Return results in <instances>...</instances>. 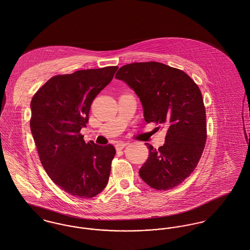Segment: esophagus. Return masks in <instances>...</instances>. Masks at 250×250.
Masks as SVG:
<instances>
[{"label": "esophagus", "mask_w": 250, "mask_h": 250, "mask_svg": "<svg viewBox=\"0 0 250 250\" xmlns=\"http://www.w3.org/2000/svg\"><path fill=\"white\" fill-rule=\"evenodd\" d=\"M127 144H128L127 142H123V141L118 142V143L115 145V149H116L117 151H120V150H122V149L127 145Z\"/></svg>", "instance_id": "obj_1"}]
</instances>
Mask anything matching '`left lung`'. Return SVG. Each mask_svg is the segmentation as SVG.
Here are the masks:
<instances>
[{
	"mask_svg": "<svg viewBox=\"0 0 250 250\" xmlns=\"http://www.w3.org/2000/svg\"><path fill=\"white\" fill-rule=\"evenodd\" d=\"M115 78L138 96L144 119L166 128L159 149L145 143L149 157L138 173L157 190L181 184L195 170L206 141V116L197 84L181 69L158 62L133 63L118 69Z\"/></svg>",
	"mask_w": 250,
	"mask_h": 250,
	"instance_id": "8db88e82",
	"label": "left lung"
}]
</instances>
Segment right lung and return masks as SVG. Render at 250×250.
Segmentation results:
<instances>
[{
  "label": "right lung",
  "mask_w": 250,
  "mask_h": 250,
  "mask_svg": "<svg viewBox=\"0 0 250 250\" xmlns=\"http://www.w3.org/2000/svg\"><path fill=\"white\" fill-rule=\"evenodd\" d=\"M117 67L77 70L50 78L32 97L30 131L46 174L69 195L89 199L106 187L115 149L83 139L91 102Z\"/></svg>",
  "instance_id": "right-lung-1"
}]
</instances>
